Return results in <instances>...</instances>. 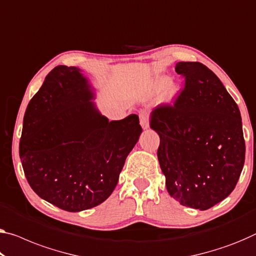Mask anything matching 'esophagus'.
Wrapping results in <instances>:
<instances>
[{
	"instance_id": "1",
	"label": "esophagus",
	"mask_w": 256,
	"mask_h": 256,
	"mask_svg": "<svg viewBox=\"0 0 256 256\" xmlns=\"http://www.w3.org/2000/svg\"><path fill=\"white\" fill-rule=\"evenodd\" d=\"M140 126L144 129H146L148 127V124H150V118H148V113L145 111H142L140 113Z\"/></svg>"
}]
</instances>
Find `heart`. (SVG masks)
I'll use <instances>...</instances> for the list:
<instances>
[{
	"label": "heart",
	"instance_id": "obj_1",
	"mask_svg": "<svg viewBox=\"0 0 256 256\" xmlns=\"http://www.w3.org/2000/svg\"><path fill=\"white\" fill-rule=\"evenodd\" d=\"M168 84V81H166V80H164L162 82H161V84H160V86H161V87H166V86Z\"/></svg>",
	"mask_w": 256,
	"mask_h": 256
}]
</instances>
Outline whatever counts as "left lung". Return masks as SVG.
<instances>
[{"instance_id": "left-lung-1", "label": "left lung", "mask_w": 256, "mask_h": 256, "mask_svg": "<svg viewBox=\"0 0 256 256\" xmlns=\"http://www.w3.org/2000/svg\"><path fill=\"white\" fill-rule=\"evenodd\" d=\"M184 88L172 104L152 111L158 159L168 194L180 205L206 210L226 199L245 162L238 105L214 72L199 62H180Z\"/></svg>"}]
</instances>
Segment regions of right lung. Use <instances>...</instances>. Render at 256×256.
<instances>
[{"instance_id":"add662e5","label":"right lung","mask_w":256,"mask_h":256,"mask_svg":"<svg viewBox=\"0 0 256 256\" xmlns=\"http://www.w3.org/2000/svg\"><path fill=\"white\" fill-rule=\"evenodd\" d=\"M92 97L80 70L60 65L46 76L24 116L19 156L27 182L68 212L108 198L142 132L136 114L108 121Z\"/></svg>"}]
</instances>
